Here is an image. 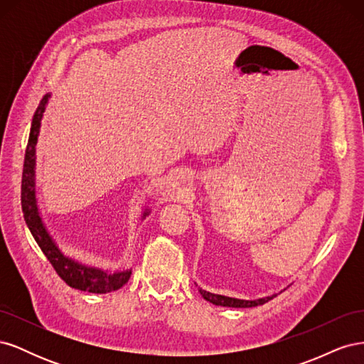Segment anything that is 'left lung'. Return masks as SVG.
Here are the masks:
<instances>
[{
    "label": "left lung",
    "mask_w": 364,
    "mask_h": 364,
    "mask_svg": "<svg viewBox=\"0 0 364 364\" xmlns=\"http://www.w3.org/2000/svg\"><path fill=\"white\" fill-rule=\"evenodd\" d=\"M199 293L203 296V299H206L208 302H211L214 305H220V306H232V308H250V306L262 305V304L269 302L270 299H273L274 296H277V294H272V296H266V297H259V299H255V301H246V299H237V297H229V296H223V294L209 293L206 290H202L200 287H199Z\"/></svg>",
    "instance_id": "1"
}]
</instances>
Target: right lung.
Here are the masks:
<instances>
[{"instance_id":"right-lung-1","label":"right lung","mask_w":364,"mask_h":364,"mask_svg":"<svg viewBox=\"0 0 364 364\" xmlns=\"http://www.w3.org/2000/svg\"><path fill=\"white\" fill-rule=\"evenodd\" d=\"M51 94H46L36 109L35 115L31 119V129L28 136V144L24 158V170H23V185H21V205H23V213L26 223L30 229L33 238L36 240L41 250L46 253V257L51 262L54 270L58 272L59 277L67 282L70 287L90 291V293H109L115 291L123 287L129 281L132 269L127 270H105L100 267L86 266V264L75 261L71 257H67L59 249L56 241L50 235L48 229L43 223L42 215L39 213L38 199H36V144L41 130V121L46 112ZM150 214V209L146 208L141 218H146Z\"/></svg>"}]
</instances>
